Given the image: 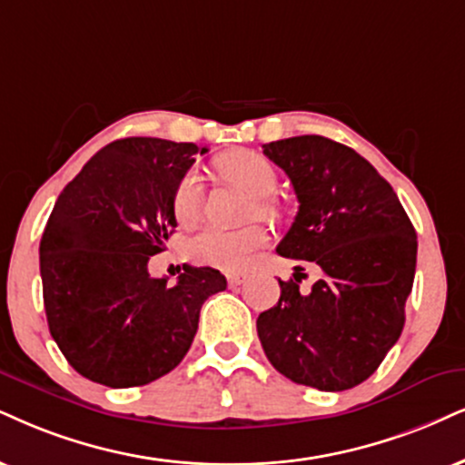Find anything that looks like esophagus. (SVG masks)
<instances>
[{
  "label": "esophagus",
  "instance_id": "obj_1",
  "mask_svg": "<svg viewBox=\"0 0 465 465\" xmlns=\"http://www.w3.org/2000/svg\"><path fill=\"white\" fill-rule=\"evenodd\" d=\"M245 282L243 273H228V284L231 286H242Z\"/></svg>",
  "mask_w": 465,
  "mask_h": 465
}]
</instances>
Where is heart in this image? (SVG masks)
<instances>
[{
    "instance_id": "heart-1",
    "label": "heart",
    "mask_w": 465,
    "mask_h": 465,
    "mask_svg": "<svg viewBox=\"0 0 465 465\" xmlns=\"http://www.w3.org/2000/svg\"><path fill=\"white\" fill-rule=\"evenodd\" d=\"M213 165L223 181L242 187L248 196L254 198L252 200L254 206L250 209L252 217L278 215V206L269 200L278 185V174L261 153L239 148V151L220 154ZM200 211H203V179L198 172H187L172 196V213L176 222L189 226L198 220ZM265 242V228L256 223L239 228V231L204 228L189 239L187 252L192 261L203 262V265L223 269V272H242L250 265L252 254L262 248Z\"/></svg>"
}]
</instances>
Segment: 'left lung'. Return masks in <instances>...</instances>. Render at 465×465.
I'll return each mask as SVG.
<instances>
[{"mask_svg": "<svg viewBox=\"0 0 465 465\" xmlns=\"http://www.w3.org/2000/svg\"><path fill=\"white\" fill-rule=\"evenodd\" d=\"M300 200L278 245L319 265L311 291L278 280L280 300L256 319L273 369L291 381L341 392L369 380L405 325L416 272V231L391 183L353 148L323 135L262 144Z\"/></svg>", "mask_w": 465, "mask_h": 465, "instance_id": "1", "label": "left lung"}]
</instances>
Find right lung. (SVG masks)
I'll return each instance as SVG.
<instances>
[{
  "label": "right lung",
  "mask_w": 465,
  "mask_h": 465,
  "mask_svg": "<svg viewBox=\"0 0 465 465\" xmlns=\"http://www.w3.org/2000/svg\"><path fill=\"white\" fill-rule=\"evenodd\" d=\"M192 142L116 140L64 187L40 239L49 331L68 364L110 388L144 386L181 364L206 297L226 289L211 267L174 284L148 273L176 217L172 196L196 154Z\"/></svg>",
  "instance_id": "right-lung-1"
}]
</instances>
